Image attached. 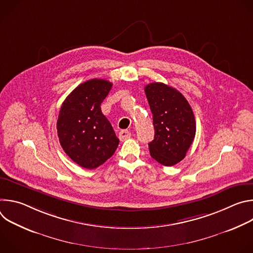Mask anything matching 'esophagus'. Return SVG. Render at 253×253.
<instances>
[{"mask_svg":"<svg viewBox=\"0 0 253 253\" xmlns=\"http://www.w3.org/2000/svg\"><path fill=\"white\" fill-rule=\"evenodd\" d=\"M118 137L121 141H125L126 139H129L131 137V133L128 130H121L118 134Z\"/></svg>","mask_w":253,"mask_h":253,"instance_id":"1","label":"esophagus"}]
</instances>
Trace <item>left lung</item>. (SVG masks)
Masks as SVG:
<instances>
[{
	"mask_svg": "<svg viewBox=\"0 0 253 253\" xmlns=\"http://www.w3.org/2000/svg\"><path fill=\"white\" fill-rule=\"evenodd\" d=\"M145 94L153 114L154 140L149 151L164 166H173L184 159L196 133L193 111L185 97L163 83H150Z\"/></svg>",
	"mask_w": 253,
	"mask_h": 253,
	"instance_id": "1",
	"label": "left lung"
}]
</instances>
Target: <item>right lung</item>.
<instances>
[{
	"label": "right lung",
	"mask_w": 253,
	"mask_h": 253,
	"mask_svg": "<svg viewBox=\"0 0 253 253\" xmlns=\"http://www.w3.org/2000/svg\"><path fill=\"white\" fill-rule=\"evenodd\" d=\"M112 85L103 79L88 80L61 106L57 121L60 144L72 160L86 169L105 163L118 147L119 139L100 107Z\"/></svg>",
	"instance_id": "1"
}]
</instances>
